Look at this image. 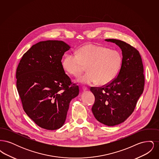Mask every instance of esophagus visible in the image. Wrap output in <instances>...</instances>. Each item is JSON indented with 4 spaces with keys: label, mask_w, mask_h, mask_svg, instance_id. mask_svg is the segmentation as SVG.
Segmentation results:
<instances>
[{
    "label": "esophagus",
    "mask_w": 159,
    "mask_h": 159,
    "mask_svg": "<svg viewBox=\"0 0 159 159\" xmlns=\"http://www.w3.org/2000/svg\"><path fill=\"white\" fill-rule=\"evenodd\" d=\"M82 89H83V91H88V88L87 87L83 86V88H82Z\"/></svg>",
    "instance_id": "obj_1"
}]
</instances>
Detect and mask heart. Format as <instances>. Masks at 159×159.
Masks as SVG:
<instances>
[{
	"label": "heart",
	"mask_w": 159,
	"mask_h": 159,
	"mask_svg": "<svg viewBox=\"0 0 159 159\" xmlns=\"http://www.w3.org/2000/svg\"><path fill=\"white\" fill-rule=\"evenodd\" d=\"M122 62V56L119 51L88 44L80 48L77 54L67 55L63 61V67L75 76L80 75L87 67L88 72L78 79L79 82L90 84L98 82L100 85H106L117 77Z\"/></svg>",
	"instance_id": "obj_1"
}]
</instances>
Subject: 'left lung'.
<instances>
[{
  "label": "left lung",
  "instance_id": "left-lung-1",
  "mask_svg": "<svg viewBox=\"0 0 159 159\" xmlns=\"http://www.w3.org/2000/svg\"><path fill=\"white\" fill-rule=\"evenodd\" d=\"M105 40L119 46L123 62L113 81L105 86L91 88L95 98L92 111L100 123L113 126L125 121L133 113L144 91V67L141 55L135 48L120 40Z\"/></svg>",
  "mask_w": 159,
  "mask_h": 159
}]
</instances>
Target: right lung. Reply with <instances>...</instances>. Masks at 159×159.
<instances>
[{
	"label": "right lung",
	"mask_w": 159,
	"mask_h": 159,
	"mask_svg": "<svg viewBox=\"0 0 159 159\" xmlns=\"http://www.w3.org/2000/svg\"><path fill=\"white\" fill-rule=\"evenodd\" d=\"M70 46L61 40L42 41L23 55L16 72L23 109L42 128L56 130L66 119L69 104L79 93L61 60Z\"/></svg>",
	"instance_id": "right-lung-1"
}]
</instances>
